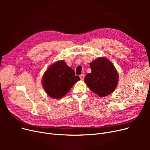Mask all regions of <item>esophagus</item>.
<instances>
[{
	"label": "esophagus",
	"instance_id": "34e87169",
	"mask_svg": "<svg viewBox=\"0 0 150 150\" xmlns=\"http://www.w3.org/2000/svg\"><path fill=\"white\" fill-rule=\"evenodd\" d=\"M80 79L81 80H83L84 78V74H81L80 75Z\"/></svg>",
	"mask_w": 150,
	"mask_h": 150
}]
</instances>
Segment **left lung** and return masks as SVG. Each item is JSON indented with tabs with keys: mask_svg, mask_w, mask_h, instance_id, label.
<instances>
[{
	"mask_svg": "<svg viewBox=\"0 0 150 150\" xmlns=\"http://www.w3.org/2000/svg\"><path fill=\"white\" fill-rule=\"evenodd\" d=\"M91 73L84 78L89 89L101 97L109 96L115 89L119 75L112 63L105 57H100L90 63Z\"/></svg>",
	"mask_w": 150,
	"mask_h": 150,
	"instance_id": "8db88e82",
	"label": "left lung"
}]
</instances>
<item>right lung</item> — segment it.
Masks as SVG:
<instances>
[{
  "mask_svg": "<svg viewBox=\"0 0 150 150\" xmlns=\"http://www.w3.org/2000/svg\"><path fill=\"white\" fill-rule=\"evenodd\" d=\"M80 80V77L75 75V71L64 60H61L48 67L44 74L42 83L49 97L60 99Z\"/></svg>",
  "mask_w": 150,
  "mask_h": 150,
  "instance_id": "1",
  "label": "right lung"
}]
</instances>
